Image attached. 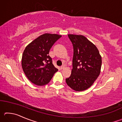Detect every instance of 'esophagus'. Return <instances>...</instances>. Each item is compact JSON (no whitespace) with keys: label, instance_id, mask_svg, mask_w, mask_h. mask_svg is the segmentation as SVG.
<instances>
[{"label":"esophagus","instance_id":"esophagus-1","mask_svg":"<svg viewBox=\"0 0 122 122\" xmlns=\"http://www.w3.org/2000/svg\"><path fill=\"white\" fill-rule=\"evenodd\" d=\"M65 67V66H64V65H63V66H61V67H60V68L61 69H63Z\"/></svg>","mask_w":122,"mask_h":122}]
</instances>
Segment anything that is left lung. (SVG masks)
Instances as JSON below:
<instances>
[{
	"label": "left lung",
	"instance_id": "1",
	"mask_svg": "<svg viewBox=\"0 0 122 122\" xmlns=\"http://www.w3.org/2000/svg\"><path fill=\"white\" fill-rule=\"evenodd\" d=\"M74 54L73 69L66 79L67 85L77 92L87 89L100 74L102 57L97 47L81 35L68 34Z\"/></svg>",
	"mask_w": 122,
	"mask_h": 122
}]
</instances>
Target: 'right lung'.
I'll return each mask as SVG.
<instances>
[{
    "mask_svg": "<svg viewBox=\"0 0 122 122\" xmlns=\"http://www.w3.org/2000/svg\"><path fill=\"white\" fill-rule=\"evenodd\" d=\"M61 36L46 33L26 46L22 54L21 65L28 79L37 86L48 83L58 69L48 55L49 50Z\"/></svg>",
    "mask_w": 122,
    "mask_h": 122,
    "instance_id": "add662e5",
    "label": "right lung"
}]
</instances>
